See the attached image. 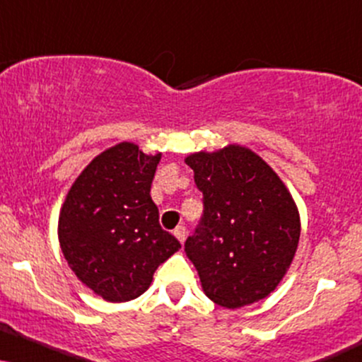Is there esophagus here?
<instances>
[{"label":"esophagus","mask_w":362,"mask_h":362,"mask_svg":"<svg viewBox=\"0 0 362 362\" xmlns=\"http://www.w3.org/2000/svg\"><path fill=\"white\" fill-rule=\"evenodd\" d=\"M173 234H175V238L178 239V241L180 243H184L185 241V238H187V230H185V228L184 226H178V228L173 230Z\"/></svg>","instance_id":"esophagus-1"}]
</instances>
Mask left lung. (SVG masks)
Instances as JSON below:
<instances>
[{"label": "left lung", "mask_w": 362, "mask_h": 362, "mask_svg": "<svg viewBox=\"0 0 362 362\" xmlns=\"http://www.w3.org/2000/svg\"><path fill=\"white\" fill-rule=\"evenodd\" d=\"M185 163L202 192L204 214L185 252L204 293L226 308L268 297L285 276L300 239L297 206L280 177L245 146L194 153Z\"/></svg>", "instance_id": "1"}]
</instances>
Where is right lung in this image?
Returning a JSON list of instances; mask_svg holds the SVG:
<instances>
[{"label": "right lung", "mask_w": 362, "mask_h": 362, "mask_svg": "<svg viewBox=\"0 0 362 362\" xmlns=\"http://www.w3.org/2000/svg\"><path fill=\"white\" fill-rule=\"evenodd\" d=\"M160 158L128 141L103 151L77 177L60 211L59 241L69 267L107 302L145 293L155 269L180 247L160 226L150 195Z\"/></svg>", "instance_id": "obj_1"}]
</instances>
